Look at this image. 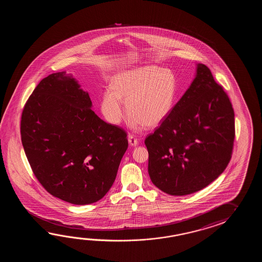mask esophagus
<instances>
[{
    "label": "esophagus",
    "mask_w": 262,
    "mask_h": 262,
    "mask_svg": "<svg viewBox=\"0 0 262 262\" xmlns=\"http://www.w3.org/2000/svg\"><path fill=\"white\" fill-rule=\"evenodd\" d=\"M128 142L131 146H137L139 144V140L137 139V138H135L134 136H129Z\"/></svg>",
    "instance_id": "1"
}]
</instances>
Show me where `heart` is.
I'll list each match as a JSON object with an SVG mask.
<instances>
[{
    "mask_svg": "<svg viewBox=\"0 0 262 262\" xmlns=\"http://www.w3.org/2000/svg\"><path fill=\"white\" fill-rule=\"evenodd\" d=\"M176 86L168 69L145 66L123 71L113 78L112 89L102 95L101 112L108 123L118 124L123 117V101L131 128L156 127L172 110Z\"/></svg>",
    "mask_w": 262,
    "mask_h": 262,
    "instance_id": "b5f03b06",
    "label": "heart"
}]
</instances>
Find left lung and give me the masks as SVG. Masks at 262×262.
Here are the masks:
<instances>
[{
  "instance_id": "left-lung-1",
  "label": "left lung",
  "mask_w": 262,
  "mask_h": 262,
  "mask_svg": "<svg viewBox=\"0 0 262 262\" xmlns=\"http://www.w3.org/2000/svg\"><path fill=\"white\" fill-rule=\"evenodd\" d=\"M235 137L228 95L203 63L169 115L145 139L148 172L157 188L171 195L205 188L226 169Z\"/></svg>"
}]
</instances>
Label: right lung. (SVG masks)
<instances>
[{"instance_id": "right-lung-1", "label": "right lung", "mask_w": 262, "mask_h": 262, "mask_svg": "<svg viewBox=\"0 0 262 262\" xmlns=\"http://www.w3.org/2000/svg\"><path fill=\"white\" fill-rule=\"evenodd\" d=\"M72 74L43 78L23 108L20 134L35 177L50 194L75 205L106 195L128 141L123 129L92 110Z\"/></svg>"}]
</instances>
